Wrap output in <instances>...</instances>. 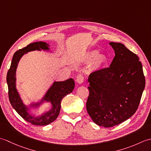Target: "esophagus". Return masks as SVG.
Listing matches in <instances>:
<instances>
[{
	"label": "esophagus",
	"mask_w": 151,
	"mask_h": 151,
	"mask_svg": "<svg viewBox=\"0 0 151 151\" xmlns=\"http://www.w3.org/2000/svg\"><path fill=\"white\" fill-rule=\"evenodd\" d=\"M76 82H77L80 84H81L84 82V76H83L82 75H78L77 78H76Z\"/></svg>",
	"instance_id": "esophagus-1"
}]
</instances>
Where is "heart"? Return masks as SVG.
Returning a JSON list of instances; mask_svg holds the SVG:
<instances>
[{
    "label": "heart",
    "mask_w": 151,
    "mask_h": 151,
    "mask_svg": "<svg viewBox=\"0 0 151 151\" xmlns=\"http://www.w3.org/2000/svg\"><path fill=\"white\" fill-rule=\"evenodd\" d=\"M84 60L87 63L91 62V65L95 69H100L106 63L107 57L104 54L98 53L97 50H91L85 53Z\"/></svg>",
    "instance_id": "b5f03b06"
}]
</instances>
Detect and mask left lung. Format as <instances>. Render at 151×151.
Segmentation results:
<instances>
[{"mask_svg": "<svg viewBox=\"0 0 151 151\" xmlns=\"http://www.w3.org/2000/svg\"><path fill=\"white\" fill-rule=\"evenodd\" d=\"M115 56L110 67L89 76L86 109L99 126L112 127L135 114L145 86L142 64L123 44L110 42Z\"/></svg>", "mask_w": 151, "mask_h": 151, "instance_id": "8db88e82", "label": "left lung"}]
</instances>
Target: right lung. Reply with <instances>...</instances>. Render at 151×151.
<instances>
[{"mask_svg": "<svg viewBox=\"0 0 151 151\" xmlns=\"http://www.w3.org/2000/svg\"><path fill=\"white\" fill-rule=\"evenodd\" d=\"M44 50L53 53L50 50V45L43 41L30 43L23 49L16 51L13 56L11 66L7 73L9 99L14 110L28 123L34 125L44 126L52 123L59 115L62 99L70 93L75 88V81L69 78L65 81H54L47 89L45 93L37 102H31L26 104L17 89L16 85V70L19 61L24 54L31 51ZM49 103L51 108L48 111L42 112L40 115H34L32 109H38L44 104Z\"/></svg>", "mask_w": 151, "mask_h": 151, "instance_id": "right-lung-1", "label": "right lung"}]
</instances>
